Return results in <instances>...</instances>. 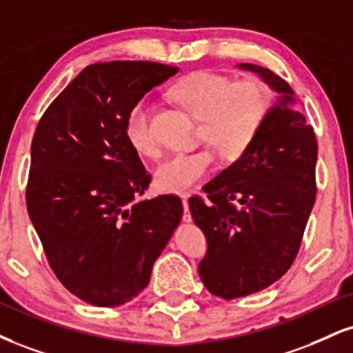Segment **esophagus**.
<instances>
[{
    "label": "esophagus",
    "mask_w": 353,
    "mask_h": 353,
    "mask_svg": "<svg viewBox=\"0 0 353 353\" xmlns=\"http://www.w3.org/2000/svg\"><path fill=\"white\" fill-rule=\"evenodd\" d=\"M182 205H184V214H182V220H184V222H190L189 195H184V197H182Z\"/></svg>",
    "instance_id": "1"
}]
</instances>
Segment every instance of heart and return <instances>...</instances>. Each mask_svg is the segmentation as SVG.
Returning <instances> with one entry per match:
<instances>
[{
    "instance_id": "heart-1",
    "label": "heart",
    "mask_w": 353,
    "mask_h": 353,
    "mask_svg": "<svg viewBox=\"0 0 353 353\" xmlns=\"http://www.w3.org/2000/svg\"><path fill=\"white\" fill-rule=\"evenodd\" d=\"M172 97L194 118L202 121V138L223 159H236L260 133L273 107V93L260 79L241 82L199 70L174 85ZM125 134L143 156H156L159 148L151 126V103L139 100L126 114ZM214 154L209 150L177 152L156 171V185L164 192H188L210 172Z\"/></svg>"
}]
</instances>
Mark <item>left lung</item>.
Masks as SVG:
<instances>
[{"label": "left lung", "mask_w": 353, "mask_h": 353, "mask_svg": "<svg viewBox=\"0 0 353 353\" xmlns=\"http://www.w3.org/2000/svg\"><path fill=\"white\" fill-rule=\"evenodd\" d=\"M278 93L250 148L189 199L207 239L199 263L203 286L223 299L265 290L290 270L316 201L317 141L294 92L254 63H239Z\"/></svg>", "instance_id": "1"}]
</instances>
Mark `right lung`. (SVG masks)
I'll return each instance as SVG.
<instances>
[{
  "instance_id": "right-lung-1",
  "label": "right lung",
  "mask_w": 353,
  "mask_h": 353,
  "mask_svg": "<svg viewBox=\"0 0 353 353\" xmlns=\"http://www.w3.org/2000/svg\"><path fill=\"white\" fill-rule=\"evenodd\" d=\"M177 72L156 62L93 63L34 133L29 219L59 281L88 304L136 298L181 222L176 195L134 202L151 176L125 134L130 110Z\"/></svg>"
}]
</instances>
